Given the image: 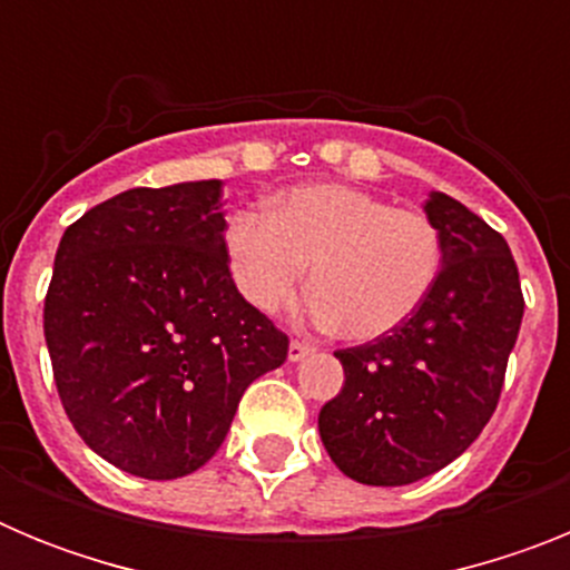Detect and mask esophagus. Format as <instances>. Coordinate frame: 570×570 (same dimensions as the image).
I'll use <instances>...</instances> for the list:
<instances>
[{"label": "esophagus", "mask_w": 570, "mask_h": 570, "mask_svg": "<svg viewBox=\"0 0 570 570\" xmlns=\"http://www.w3.org/2000/svg\"><path fill=\"white\" fill-rule=\"evenodd\" d=\"M311 351H314V347H311L308 342L291 340V345H288V360H291V362H299V360H305V356H308Z\"/></svg>", "instance_id": "obj_1"}]
</instances>
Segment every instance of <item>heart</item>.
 Wrapping results in <instances>:
<instances>
[{"instance_id": "b5f03b06", "label": "heart", "mask_w": 570, "mask_h": 570, "mask_svg": "<svg viewBox=\"0 0 570 570\" xmlns=\"http://www.w3.org/2000/svg\"><path fill=\"white\" fill-rule=\"evenodd\" d=\"M236 288L274 314L305 279L308 314L354 340H382L414 320L442 274V234L428 214L336 183L279 194L268 214L236 210L223 234Z\"/></svg>"}]
</instances>
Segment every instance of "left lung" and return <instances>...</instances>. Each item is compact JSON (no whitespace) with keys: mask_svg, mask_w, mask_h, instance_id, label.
<instances>
[{"mask_svg":"<svg viewBox=\"0 0 570 570\" xmlns=\"http://www.w3.org/2000/svg\"><path fill=\"white\" fill-rule=\"evenodd\" d=\"M442 274L400 331L336 351L345 385L320 411L322 445L362 485H407L471 445L497 411L522 325L520 271L502 234L434 190Z\"/></svg>","mask_w":570,"mask_h":570,"instance_id":"left-lung-1","label":"left lung"}]
</instances>
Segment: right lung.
<instances>
[{
    "label": "right lung",
    "mask_w": 570,
    "mask_h": 570,
    "mask_svg": "<svg viewBox=\"0 0 570 570\" xmlns=\"http://www.w3.org/2000/svg\"><path fill=\"white\" fill-rule=\"evenodd\" d=\"M219 196L205 179L105 199L68 225L45 294L65 414L145 480L203 468L245 387L288 356V336L236 291Z\"/></svg>",
    "instance_id": "1"
}]
</instances>
